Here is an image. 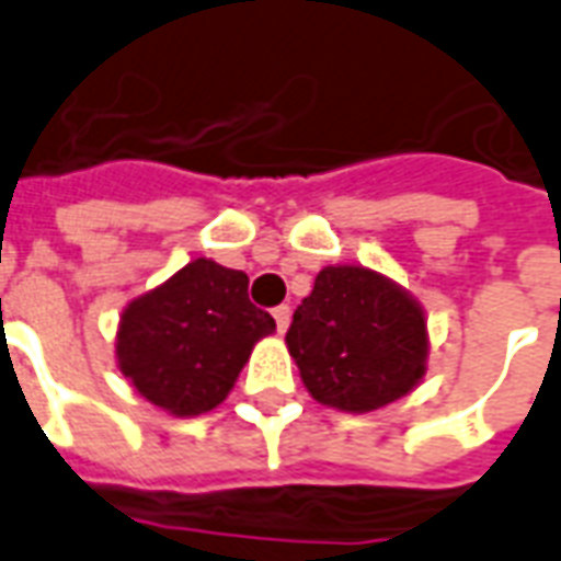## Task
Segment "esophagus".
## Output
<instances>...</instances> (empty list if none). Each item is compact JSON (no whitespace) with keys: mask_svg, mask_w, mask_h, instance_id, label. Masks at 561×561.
Masks as SVG:
<instances>
[{"mask_svg":"<svg viewBox=\"0 0 561 561\" xmlns=\"http://www.w3.org/2000/svg\"><path fill=\"white\" fill-rule=\"evenodd\" d=\"M273 318H276V330L285 333L288 323H291V306H276V309H273Z\"/></svg>","mask_w":561,"mask_h":561,"instance_id":"esophagus-1","label":"esophagus"}]
</instances>
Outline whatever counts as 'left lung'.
<instances>
[{"label":"left lung","mask_w":561,"mask_h":561,"mask_svg":"<svg viewBox=\"0 0 561 561\" xmlns=\"http://www.w3.org/2000/svg\"><path fill=\"white\" fill-rule=\"evenodd\" d=\"M309 396L344 413H371L419 386L428 321L410 291L363 264H330L285 335Z\"/></svg>","instance_id":"1"}]
</instances>
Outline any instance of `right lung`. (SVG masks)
Segmentation results:
<instances>
[{"label":"right lung","instance_id":"1","mask_svg":"<svg viewBox=\"0 0 561 561\" xmlns=\"http://www.w3.org/2000/svg\"><path fill=\"white\" fill-rule=\"evenodd\" d=\"M247 291L243 270L190 261L124 306L115 333L122 375L169 416H202L222 404L252 347L276 330Z\"/></svg>","mask_w":561,"mask_h":561}]
</instances>
